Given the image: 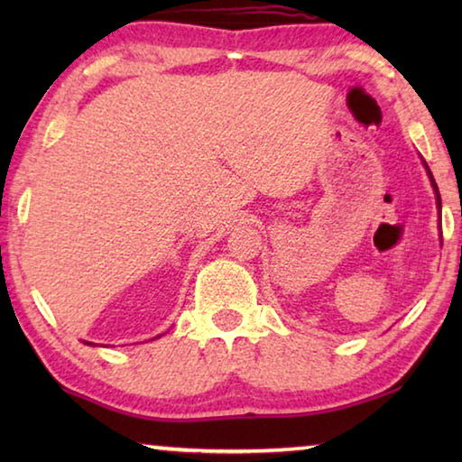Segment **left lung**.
<instances>
[{
  "label": "left lung",
  "instance_id": "obj_1",
  "mask_svg": "<svg viewBox=\"0 0 462 462\" xmlns=\"http://www.w3.org/2000/svg\"><path fill=\"white\" fill-rule=\"evenodd\" d=\"M424 167H426V171H428V175H430V181H432V187H434V193H436V203H438V209H440V193H438V187H436V181H434V177H432V173H430V169H428V165L424 162Z\"/></svg>",
  "mask_w": 462,
  "mask_h": 462
}]
</instances>
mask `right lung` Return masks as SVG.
<instances>
[{
	"mask_svg": "<svg viewBox=\"0 0 462 462\" xmlns=\"http://www.w3.org/2000/svg\"><path fill=\"white\" fill-rule=\"evenodd\" d=\"M159 336H161V334H159ZM159 336H156V338H159ZM89 344H91V342H89Z\"/></svg>",
	"mask_w": 462,
	"mask_h": 462,
	"instance_id": "add662e5",
	"label": "right lung"
}]
</instances>
